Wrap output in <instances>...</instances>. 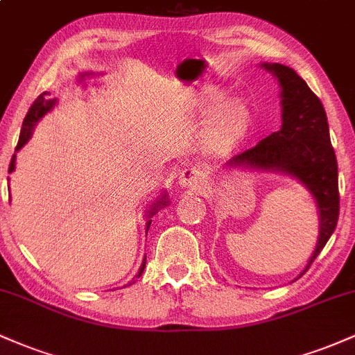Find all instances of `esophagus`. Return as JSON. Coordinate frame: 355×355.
<instances>
[{"label": "esophagus", "instance_id": "34e87169", "mask_svg": "<svg viewBox=\"0 0 355 355\" xmlns=\"http://www.w3.org/2000/svg\"><path fill=\"white\" fill-rule=\"evenodd\" d=\"M202 172L198 168H185L178 178V183L185 189L200 190L202 187Z\"/></svg>", "mask_w": 355, "mask_h": 355}]
</instances>
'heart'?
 Segmentation results:
<instances>
[{
  "label": "heart",
  "instance_id": "obj_1",
  "mask_svg": "<svg viewBox=\"0 0 355 355\" xmlns=\"http://www.w3.org/2000/svg\"><path fill=\"white\" fill-rule=\"evenodd\" d=\"M220 93L217 89H209L202 98V105L205 110H210L217 103ZM248 113L245 105L239 100H232L222 105L211 121L209 133H207V144L215 152H223L230 148L235 141L242 137L247 126Z\"/></svg>",
  "mask_w": 355,
  "mask_h": 355
}]
</instances>
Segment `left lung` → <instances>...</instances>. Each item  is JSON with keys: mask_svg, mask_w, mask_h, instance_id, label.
Masks as SVG:
<instances>
[{"mask_svg": "<svg viewBox=\"0 0 355 355\" xmlns=\"http://www.w3.org/2000/svg\"><path fill=\"white\" fill-rule=\"evenodd\" d=\"M282 87V128L235 155L232 165H252L292 175L311 190L320 211V235L307 268L331 239L339 220L337 158L322 101L292 68L263 64ZM305 268V270H307Z\"/></svg>", "mask_w": 355, "mask_h": 355, "instance_id": "1", "label": "left lung"}]
</instances>
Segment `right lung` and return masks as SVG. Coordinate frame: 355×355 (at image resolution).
Wrapping results in <instances>:
<instances>
[{
  "label": "right lung",
  "instance_id": "1",
  "mask_svg": "<svg viewBox=\"0 0 355 355\" xmlns=\"http://www.w3.org/2000/svg\"><path fill=\"white\" fill-rule=\"evenodd\" d=\"M46 95H50V93H42V95H40L38 98L33 101V105H31L30 110H28L26 116H24V121H23V126H21V133H19V140H18V145H16V150L21 148V146L26 144L28 140H30L31 130H33V126L36 125V121H38L40 118L44 115V113L50 112V108L53 107V105H55V100H48ZM15 158H16V155H13V158H11L10 168H8V172H10V173L15 170ZM160 203H162V205H164L165 200H160ZM160 203H158V202L155 203V207H153V210H152V215L155 214V209H157V207L160 205ZM150 222H152V220H150ZM150 222H148V225H146V229H148V227H150ZM144 268H145V262L141 263V267H140V270H138V275L137 277H140L141 274H144Z\"/></svg>",
  "mask_w": 355,
  "mask_h": 355
}]
</instances>
